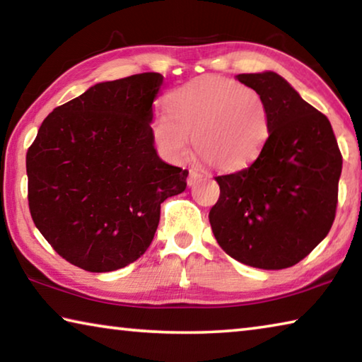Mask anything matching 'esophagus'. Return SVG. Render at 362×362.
Here are the masks:
<instances>
[{"label": "esophagus", "instance_id": "esophagus-1", "mask_svg": "<svg viewBox=\"0 0 362 362\" xmlns=\"http://www.w3.org/2000/svg\"><path fill=\"white\" fill-rule=\"evenodd\" d=\"M201 179H203V175H201L198 170H189V175H188V185L189 187H193V185H196V183H198Z\"/></svg>", "mask_w": 362, "mask_h": 362}]
</instances>
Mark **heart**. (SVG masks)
<instances>
[{
	"instance_id": "b5f03b06",
	"label": "heart",
	"mask_w": 362,
	"mask_h": 362,
	"mask_svg": "<svg viewBox=\"0 0 362 362\" xmlns=\"http://www.w3.org/2000/svg\"><path fill=\"white\" fill-rule=\"evenodd\" d=\"M168 111L155 115L151 134L164 155L183 159L193 136L194 151L217 170L233 173L252 164L272 131L263 97L223 76L194 79L168 95Z\"/></svg>"
}]
</instances>
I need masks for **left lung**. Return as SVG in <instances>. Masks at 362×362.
I'll return each instance as SVG.
<instances>
[{"label": "left lung", "instance_id": "left-lung-1", "mask_svg": "<svg viewBox=\"0 0 362 362\" xmlns=\"http://www.w3.org/2000/svg\"><path fill=\"white\" fill-rule=\"evenodd\" d=\"M236 78L265 99L272 131L250 166L216 177L220 196L209 222L218 246L235 260L262 269L289 268L334 223L341 153L327 116L278 73Z\"/></svg>", "mask_w": 362, "mask_h": 362}]
</instances>
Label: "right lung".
<instances>
[{
  "instance_id": "1",
  "label": "right lung",
  "mask_w": 362,
  "mask_h": 362,
  "mask_svg": "<svg viewBox=\"0 0 362 362\" xmlns=\"http://www.w3.org/2000/svg\"><path fill=\"white\" fill-rule=\"evenodd\" d=\"M163 75L99 83L54 108L27 151L30 214L46 241L90 273L136 262L188 170L158 156L150 122Z\"/></svg>"
}]
</instances>
